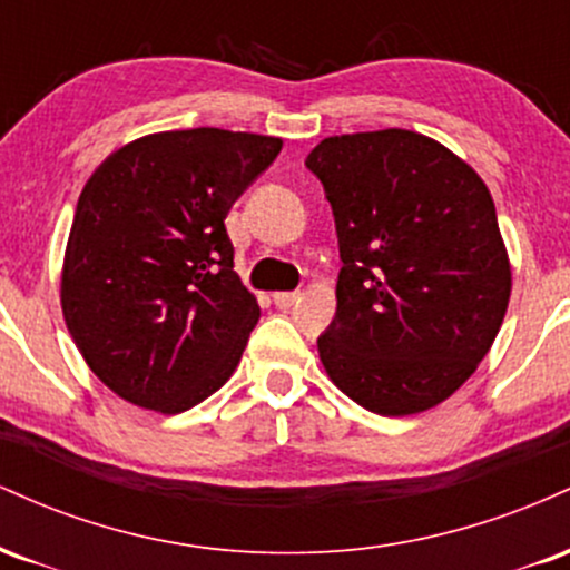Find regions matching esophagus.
Wrapping results in <instances>:
<instances>
[{
  "mask_svg": "<svg viewBox=\"0 0 570 570\" xmlns=\"http://www.w3.org/2000/svg\"><path fill=\"white\" fill-rule=\"evenodd\" d=\"M273 303H276L281 311H289L292 305L299 303V292H276L273 294Z\"/></svg>",
  "mask_w": 570,
  "mask_h": 570,
  "instance_id": "1",
  "label": "esophagus"
}]
</instances>
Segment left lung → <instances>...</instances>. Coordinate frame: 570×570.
I'll return each instance as SVG.
<instances>
[{
    "mask_svg": "<svg viewBox=\"0 0 570 570\" xmlns=\"http://www.w3.org/2000/svg\"><path fill=\"white\" fill-rule=\"evenodd\" d=\"M305 166L343 259L335 322L318 337L326 375L377 415L436 407L480 367L512 294L490 189L444 144L404 128L330 136Z\"/></svg>",
    "mask_w": 570,
    "mask_h": 570,
    "instance_id": "obj_1",
    "label": "left lung"
}]
</instances>
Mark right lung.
<instances>
[{"label":"right lung","mask_w":570,"mask_h":570,"mask_svg":"<svg viewBox=\"0 0 570 570\" xmlns=\"http://www.w3.org/2000/svg\"><path fill=\"white\" fill-rule=\"evenodd\" d=\"M281 147L240 130H163L115 149L85 181L63 254V322L120 399L176 415L238 367L259 305L233 271L225 219Z\"/></svg>","instance_id":"1"}]
</instances>
